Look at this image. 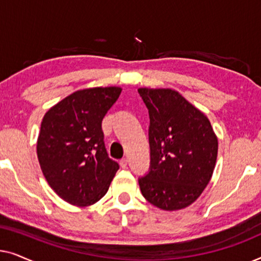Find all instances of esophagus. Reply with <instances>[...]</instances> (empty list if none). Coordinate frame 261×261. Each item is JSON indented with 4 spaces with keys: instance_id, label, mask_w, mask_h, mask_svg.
Returning a JSON list of instances; mask_svg holds the SVG:
<instances>
[{
    "instance_id": "esophagus-1",
    "label": "esophagus",
    "mask_w": 261,
    "mask_h": 261,
    "mask_svg": "<svg viewBox=\"0 0 261 261\" xmlns=\"http://www.w3.org/2000/svg\"><path fill=\"white\" fill-rule=\"evenodd\" d=\"M127 164H128V160H127V158H123V159H121V160H120V166L122 167V169H126V167H127Z\"/></svg>"
}]
</instances>
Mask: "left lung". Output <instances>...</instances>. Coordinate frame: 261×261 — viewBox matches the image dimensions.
<instances>
[{
    "label": "left lung",
    "mask_w": 261,
    "mask_h": 261,
    "mask_svg": "<svg viewBox=\"0 0 261 261\" xmlns=\"http://www.w3.org/2000/svg\"><path fill=\"white\" fill-rule=\"evenodd\" d=\"M149 114L151 170L139 179L156 208L191 205L212 179L219 141L208 117L173 89L139 88Z\"/></svg>",
    "instance_id": "left-lung-1"
}]
</instances>
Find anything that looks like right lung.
Segmentation results:
<instances>
[{"mask_svg": "<svg viewBox=\"0 0 261 261\" xmlns=\"http://www.w3.org/2000/svg\"><path fill=\"white\" fill-rule=\"evenodd\" d=\"M121 91L120 87L77 90L42 117L37 140L39 164L49 187L70 204H95L119 170L106 151L102 120Z\"/></svg>", "mask_w": 261, "mask_h": 261, "instance_id": "add662e5", "label": "right lung"}]
</instances>
